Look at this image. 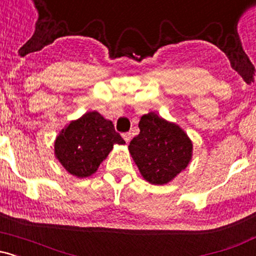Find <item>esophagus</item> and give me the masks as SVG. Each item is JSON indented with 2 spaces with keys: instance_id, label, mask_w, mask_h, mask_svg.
<instances>
[{
  "instance_id": "obj_1",
  "label": "esophagus",
  "mask_w": 256,
  "mask_h": 256,
  "mask_svg": "<svg viewBox=\"0 0 256 256\" xmlns=\"http://www.w3.org/2000/svg\"><path fill=\"white\" fill-rule=\"evenodd\" d=\"M122 138H124L126 143H128L131 140V134H130V132H126V134H122Z\"/></svg>"
}]
</instances>
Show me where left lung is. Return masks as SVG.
Wrapping results in <instances>:
<instances>
[{"label":"left lung","instance_id":"8db88e82","mask_svg":"<svg viewBox=\"0 0 256 256\" xmlns=\"http://www.w3.org/2000/svg\"><path fill=\"white\" fill-rule=\"evenodd\" d=\"M140 134L132 138L128 150L146 180L162 185L172 180L192 158V143L173 122L155 113L140 120Z\"/></svg>","mask_w":256,"mask_h":256}]
</instances>
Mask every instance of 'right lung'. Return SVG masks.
Wrapping results in <instances>:
<instances>
[{"instance_id":"obj_1","label":"right lung","mask_w":256,"mask_h":256,"mask_svg":"<svg viewBox=\"0 0 256 256\" xmlns=\"http://www.w3.org/2000/svg\"><path fill=\"white\" fill-rule=\"evenodd\" d=\"M124 143L113 122L98 112H88L60 132L55 155L71 174L85 178L96 172L114 144Z\"/></svg>"}]
</instances>
